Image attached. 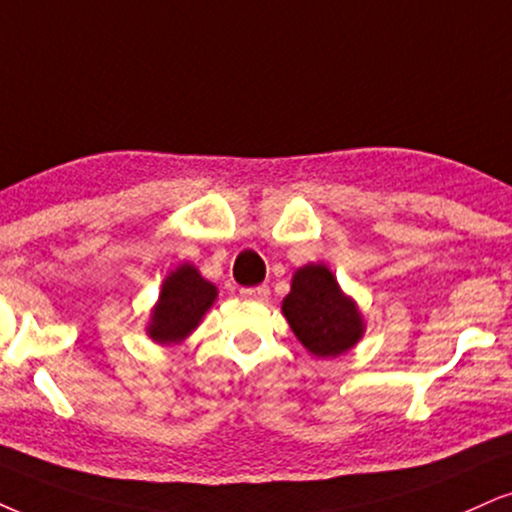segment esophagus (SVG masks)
<instances>
[{
	"label": "esophagus",
	"instance_id": "34e87169",
	"mask_svg": "<svg viewBox=\"0 0 512 512\" xmlns=\"http://www.w3.org/2000/svg\"><path fill=\"white\" fill-rule=\"evenodd\" d=\"M239 294H242L244 299H251V301H266L268 296H270V289L266 285L244 287V289H239Z\"/></svg>",
	"mask_w": 512,
	"mask_h": 512
}]
</instances>
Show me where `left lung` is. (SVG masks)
Returning <instances> with one entry per match:
<instances>
[{"mask_svg": "<svg viewBox=\"0 0 512 512\" xmlns=\"http://www.w3.org/2000/svg\"><path fill=\"white\" fill-rule=\"evenodd\" d=\"M282 313L296 339L318 358L342 356L361 342L365 332L356 301L342 292L323 263H308L296 270Z\"/></svg>", "mask_w": 512, "mask_h": 512, "instance_id": "1", "label": "left lung"}]
</instances>
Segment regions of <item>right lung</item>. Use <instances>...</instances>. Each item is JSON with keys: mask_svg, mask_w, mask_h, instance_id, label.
I'll use <instances>...</instances> for the list:
<instances>
[{"mask_svg": "<svg viewBox=\"0 0 512 512\" xmlns=\"http://www.w3.org/2000/svg\"><path fill=\"white\" fill-rule=\"evenodd\" d=\"M216 296L213 282L204 280L192 263H182L163 280L159 301L151 308L147 334L156 344H180L197 330Z\"/></svg>", "mask_w": 512, "mask_h": 512, "instance_id": "1", "label": "right lung"}]
</instances>
